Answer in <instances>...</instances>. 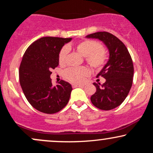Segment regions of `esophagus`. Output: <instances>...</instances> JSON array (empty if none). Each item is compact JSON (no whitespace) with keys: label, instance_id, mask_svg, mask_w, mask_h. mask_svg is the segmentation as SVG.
<instances>
[{"label":"esophagus","instance_id":"1","mask_svg":"<svg viewBox=\"0 0 153 153\" xmlns=\"http://www.w3.org/2000/svg\"><path fill=\"white\" fill-rule=\"evenodd\" d=\"M83 84H78V83H73L72 84V86L73 88H77V87H82L83 86Z\"/></svg>","mask_w":153,"mask_h":153}]
</instances>
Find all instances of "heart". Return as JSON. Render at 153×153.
Here are the masks:
<instances>
[{
  "label": "heart",
  "instance_id": "heart-1",
  "mask_svg": "<svg viewBox=\"0 0 153 153\" xmlns=\"http://www.w3.org/2000/svg\"><path fill=\"white\" fill-rule=\"evenodd\" d=\"M78 53L85 57L88 64L93 69L99 71L106 65L107 54L106 50L100 46L98 42L93 39H84L76 43L73 47ZM68 53L67 47H63L58 56V61L60 65H64L66 62ZM90 71L85 67L71 68L65 72V76L69 81L73 82H81L84 78L89 75Z\"/></svg>",
  "mask_w": 153,
  "mask_h": 153
}]
</instances>
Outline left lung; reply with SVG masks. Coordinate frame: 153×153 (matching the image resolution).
<instances>
[{
	"label": "left lung",
	"instance_id": "1",
	"mask_svg": "<svg viewBox=\"0 0 153 153\" xmlns=\"http://www.w3.org/2000/svg\"><path fill=\"white\" fill-rule=\"evenodd\" d=\"M86 38L102 41L109 51V59L96 77H103L106 81L94 82L96 91L91 101L96 108L108 111L122 103L130 91L134 75V66L129 51L117 36L106 31L87 35Z\"/></svg>",
	"mask_w": 153,
	"mask_h": 153
}]
</instances>
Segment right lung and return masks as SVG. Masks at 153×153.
<instances>
[{
	"label": "right lung",
	"instance_id": "right-lung-1",
	"mask_svg": "<svg viewBox=\"0 0 153 153\" xmlns=\"http://www.w3.org/2000/svg\"><path fill=\"white\" fill-rule=\"evenodd\" d=\"M72 38L45 36L33 42L24 53L19 67V82L29 103L39 111L54 114L68 104L73 90L69 82L60 80L53 86L51 70L59 65L58 56Z\"/></svg>",
	"mask_w": 153,
	"mask_h": 153
}]
</instances>
